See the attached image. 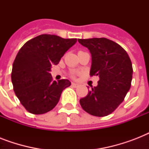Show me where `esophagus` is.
Masks as SVG:
<instances>
[{"label":"esophagus","instance_id":"obj_1","mask_svg":"<svg viewBox=\"0 0 149 149\" xmlns=\"http://www.w3.org/2000/svg\"><path fill=\"white\" fill-rule=\"evenodd\" d=\"M72 86H73V87H77V86H78V84H75V83H72Z\"/></svg>","mask_w":149,"mask_h":149}]
</instances>
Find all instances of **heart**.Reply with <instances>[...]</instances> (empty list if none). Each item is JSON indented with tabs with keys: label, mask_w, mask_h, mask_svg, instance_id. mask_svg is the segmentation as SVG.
<instances>
[{
	"label": "heart",
	"mask_w": 149,
	"mask_h": 149,
	"mask_svg": "<svg viewBox=\"0 0 149 149\" xmlns=\"http://www.w3.org/2000/svg\"><path fill=\"white\" fill-rule=\"evenodd\" d=\"M72 77H75V75H74V74H72Z\"/></svg>",
	"instance_id": "obj_1"
}]
</instances>
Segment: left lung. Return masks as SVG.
Instances as JSON below:
<instances>
[{
  "label": "left lung",
  "mask_w": 149,
  "mask_h": 149,
  "mask_svg": "<svg viewBox=\"0 0 149 149\" xmlns=\"http://www.w3.org/2000/svg\"><path fill=\"white\" fill-rule=\"evenodd\" d=\"M92 56L91 77L98 76V85L79 100L82 108L91 115L104 117L125 100L132 79V61L118 43L106 38L78 39Z\"/></svg>",
  "instance_id": "obj_1"
}]
</instances>
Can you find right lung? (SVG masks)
Instances as JSON below:
<instances>
[{
  "mask_svg": "<svg viewBox=\"0 0 149 149\" xmlns=\"http://www.w3.org/2000/svg\"><path fill=\"white\" fill-rule=\"evenodd\" d=\"M77 38L41 35L28 41L17 52L12 66L11 81L17 97L29 113H47L58 104L68 79L55 81L49 71L57 65Z\"/></svg>",
  "mask_w": 149,
  "mask_h": 149,
  "instance_id": "obj_1",
  "label": "right lung"
}]
</instances>
